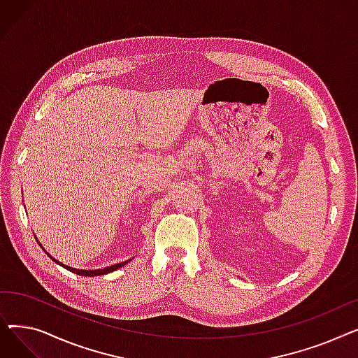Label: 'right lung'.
Segmentation results:
<instances>
[{"instance_id": "right-lung-1", "label": "right lung", "mask_w": 358, "mask_h": 358, "mask_svg": "<svg viewBox=\"0 0 358 358\" xmlns=\"http://www.w3.org/2000/svg\"><path fill=\"white\" fill-rule=\"evenodd\" d=\"M34 238H36V235H34ZM36 241H37V238H36ZM37 243H39L41 245V242L37 241ZM41 248L49 255V258L52 259V261H55L56 264H59L61 267H64V268H66V270H69V271H72V273H75V274H78V275H85V277H94V275H104V274H108V273H111V271H115V270H119L120 267H123V266H126L127 262L130 261V259H127V261H123V262H119V264H113V266H110V267H106V268H99V270H80V268H73V267H69V266H65V264H62V262H59L58 259H55L42 245H41Z\"/></svg>"}]
</instances>
